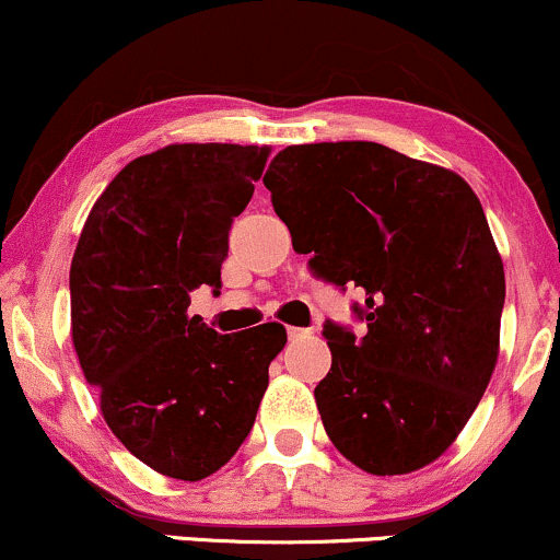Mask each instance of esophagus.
I'll return each mask as SVG.
<instances>
[{"label":"esophagus","mask_w":560,"mask_h":560,"mask_svg":"<svg viewBox=\"0 0 560 560\" xmlns=\"http://www.w3.org/2000/svg\"><path fill=\"white\" fill-rule=\"evenodd\" d=\"M304 336H310V330L306 328H288V338H291V341H296V338H304Z\"/></svg>","instance_id":"34e87169"}]
</instances>
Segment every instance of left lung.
<instances>
[{
	"label": "left lung",
	"mask_w": 560,
	"mask_h": 560,
	"mask_svg": "<svg viewBox=\"0 0 560 560\" xmlns=\"http://www.w3.org/2000/svg\"><path fill=\"white\" fill-rule=\"evenodd\" d=\"M314 278L357 288L368 332L328 319L314 388L330 442L375 476L429 466L492 378L505 272L468 182L378 142L280 150L264 174Z\"/></svg>",
	"instance_id": "1"
}]
</instances>
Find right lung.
Returning <instances> with one entry per match:
<instances>
[{"label": "right lung", "mask_w": 560, "mask_h": 560, "mask_svg": "<svg viewBox=\"0 0 560 560\" xmlns=\"http://www.w3.org/2000/svg\"><path fill=\"white\" fill-rule=\"evenodd\" d=\"M269 148L168 144L140 155L92 206L71 261V336L118 442L163 476L200 481L254 429L285 328L219 336L190 291L222 288L230 228Z\"/></svg>", "instance_id": "obj_1"}]
</instances>
